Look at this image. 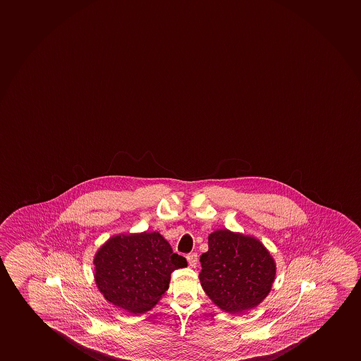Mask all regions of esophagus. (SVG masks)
<instances>
[{"instance_id": "obj_1", "label": "esophagus", "mask_w": 361, "mask_h": 361, "mask_svg": "<svg viewBox=\"0 0 361 361\" xmlns=\"http://www.w3.org/2000/svg\"><path fill=\"white\" fill-rule=\"evenodd\" d=\"M188 262H189V265L191 267H196L197 265V262H199V259H197V254L196 253H190L187 255Z\"/></svg>"}]
</instances>
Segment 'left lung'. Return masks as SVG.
I'll use <instances>...</instances> for the list:
<instances>
[{
  "mask_svg": "<svg viewBox=\"0 0 361 361\" xmlns=\"http://www.w3.org/2000/svg\"><path fill=\"white\" fill-rule=\"evenodd\" d=\"M200 283L221 311L243 314L267 298L276 278V262L257 237L228 228L208 236L200 257Z\"/></svg>",
  "mask_w": 361,
  "mask_h": 361,
  "instance_id": "obj_1",
  "label": "left lung"
}]
</instances>
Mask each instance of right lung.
I'll return each mask as SVG.
<instances>
[{
    "label": "right lung",
    "mask_w": 361,
    "mask_h": 361,
    "mask_svg": "<svg viewBox=\"0 0 361 361\" xmlns=\"http://www.w3.org/2000/svg\"><path fill=\"white\" fill-rule=\"evenodd\" d=\"M96 286L113 306L131 314L150 311L169 289L174 269L187 267L159 232L119 233L94 257Z\"/></svg>",
    "instance_id": "obj_1"
}]
</instances>
